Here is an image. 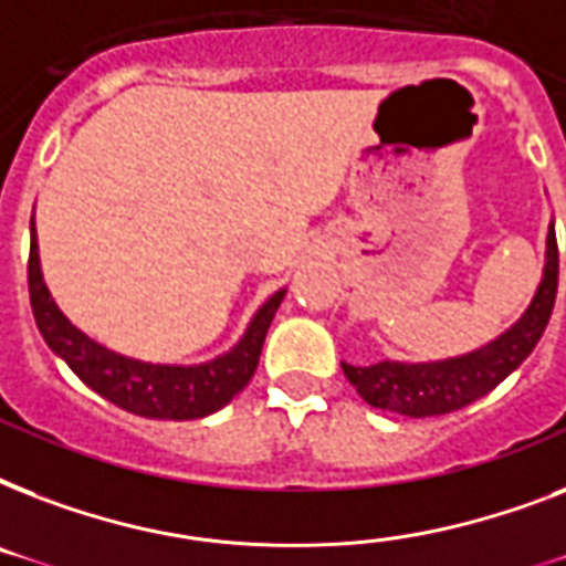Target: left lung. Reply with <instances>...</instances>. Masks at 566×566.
Instances as JSON below:
<instances>
[{
    "label": "left lung",
    "mask_w": 566,
    "mask_h": 566,
    "mask_svg": "<svg viewBox=\"0 0 566 566\" xmlns=\"http://www.w3.org/2000/svg\"><path fill=\"white\" fill-rule=\"evenodd\" d=\"M555 293H558V243H555V229L549 226L544 279L537 284L535 300L523 311V317L500 337H493L491 344L443 361H378L370 367H353L344 361L340 367L349 385L373 408L405 413V417H438V413L458 411L491 394L502 378H509L532 355L553 317Z\"/></svg>",
    "instance_id": "8db88e82"
}]
</instances>
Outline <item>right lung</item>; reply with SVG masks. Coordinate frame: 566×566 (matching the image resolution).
Returning a JSON list of instances; mask_svg holds the SVG:
<instances>
[{
  "mask_svg": "<svg viewBox=\"0 0 566 566\" xmlns=\"http://www.w3.org/2000/svg\"><path fill=\"white\" fill-rule=\"evenodd\" d=\"M284 287L255 311L243 337L229 353L202 364H149L119 355L108 346L96 344L82 328H75L57 308L40 273L38 231L31 217V252H29V296L34 323L46 346L66 367L82 378L84 385L105 396L123 411L149 420H199L220 411L249 385L255 373L266 328L284 300Z\"/></svg>",
  "mask_w": 566,
  "mask_h": 566,
  "instance_id": "1",
  "label": "right lung"
}]
</instances>
